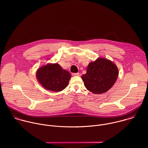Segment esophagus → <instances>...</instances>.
Listing matches in <instances>:
<instances>
[{
	"mask_svg": "<svg viewBox=\"0 0 148 148\" xmlns=\"http://www.w3.org/2000/svg\"><path fill=\"white\" fill-rule=\"evenodd\" d=\"M72 75L73 76H80L81 74L79 73H73Z\"/></svg>",
	"mask_w": 148,
	"mask_h": 148,
	"instance_id": "obj_1",
	"label": "esophagus"
}]
</instances>
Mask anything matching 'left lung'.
Segmentation results:
<instances>
[{"instance_id": "obj_1", "label": "left lung", "mask_w": 148, "mask_h": 148, "mask_svg": "<svg viewBox=\"0 0 148 148\" xmlns=\"http://www.w3.org/2000/svg\"><path fill=\"white\" fill-rule=\"evenodd\" d=\"M118 76V69L112 62L98 58L90 63L82 79L86 88L95 94L106 92L114 85Z\"/></svg>"}]
</instances>
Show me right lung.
I'll list each match as a JSON object with an SVG mask.
<instances>
[{"mask_svg": "<svg viewBox=\"0 0 148 148\" xmlns=\"http://www.w3.org/2000/svg\"><path fill=\"white\" fill-rule=\"evenodd\" d=\"M36 77L46 89L57 92L66 88L71 75L69 71L55 63L40 67L37 71Z\"/></svg>", "mask_w": 148, "mask_h": 148, "instance_id": "right-lung-1", "label": "right lung"}]
</instances>
